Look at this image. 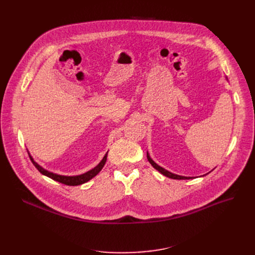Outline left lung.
I'll return each instance as SVG.
<instances>
[{"label": "left lung", "instance_id": "8db88e82", "mask_svg": "<svg viewBox=\"0 0 255 255\" xmlns=\"http://www.w3.org/2000/svg\"><path fill=\"white\" fill-rule=\"evenodd\" d=\"M146 158H148L149 162L152 164V166H153L155 169H157L160 173H162L163 176H165V177H167V178H170V179H173V180H189V179H192V178H193V177L179 176V175H176V173H172V172H170V171L164 169V168L161 167V166H159L157 163L154 162V160L150 157V155H149L148 152H146Z\"/></svg>", "mask_w": 255, "mask_h": 255}]
</instances>
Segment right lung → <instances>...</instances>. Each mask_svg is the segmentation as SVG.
Masks as SVG:
<instances>
[{
    "instance_id": "obj_1",
    "label": "right lung",
    "mask_w": 255,
    "mask_h": 255,
    "mask_svg": "<svg viewBox=\"0 0 255 255\" xmlns=\"http://www.w3.org/2000/svg\"><path fill=\"white\" fill-rule=\"evenodd\" d=\"M109 153V152H107ZM107 153L104 155L103 159L100 161V163L95 166L94 168H92L91 170L85 172V173H82V175H78V176H62V175H58V173H55V172H51V171H48L46 169H44L43 167L40 166L37 162L34 161V159L30 156L31 160L33 164L35 165V167L42 173V175L55 180L57 182H60L62 184H65V185H68V186H77V185H82L88 181H90L91 179H93L95 176H97L98 173L100 172V170L103 168L105 162H106V158H107Z\"/></svg>"
}]
</instances>
